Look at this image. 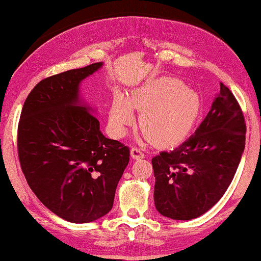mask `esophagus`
I'll use <instances>...</instances> for the list:
<instances>
[{
  "label": "esophagus",
  "mask_w": 261,
  "mask_h": 261,
  "mask_svg": "<svg viewBox=\"0 0 261 261\" xmlns=\"http://www.w3.org/2000/svg\"><path fill=\"white\" fill-rule=\"evenodd\" d=\"M130 155H132V158L135 160H140V159L145 158V154L141 152V149L138 147H133L130 149Z\"/></svg>",
  "instance_id": "1"
}]
</instances>
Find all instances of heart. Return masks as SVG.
I'll use <instances>...</instances> for the list:
<instances>
[{"instance_id": "obj_1", "label": "heart", "mask_w": 261, "mask_h": 261, "mask_svg": "<svg viewBox=\"0 0 261 261\" xmlns=\"http://www.w3.org/2000/svg\"><path fill=\"white\" fill-rule=\"evenodd\" d=\"M202 99L176 78L163 77L135 89L127 98L117 94L109 110V122L123 135L133 121V110L141 113L139 126L153 145L169 147L183 141L202 114Z\"/></svg>"}]
</instances>
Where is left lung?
<instances>
[{
  "instance_id": "left-lung-1",
  "label": "left lung",
  "mask_w": 261,
  "mask_h": 261,
  "mask_svg": "<svg viewBox=\"0 0 261 261\" xmlns=\"http://www.w3.org/2000/svg\"><path fill=\"white\" fill-rule=\"evenodd\" d=\"M246 123L226 85L194 135L152 158L154 204L163 216L192 220L213 208L233 180L245 149Z\"/></svg>"
}]
</instances>
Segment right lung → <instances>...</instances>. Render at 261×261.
<instances>
[{"label": "right lung", "mask_w": 261, "mask_h": 261, "mask_svg": "<svg viewBox=\"0 0 261 261\" xmlns=\"http://www.w3.org/2000/svg\"><path fill=\"white\" fill-rule=\"evenodd\" d=\"M95 63L47 77L27 96L17 127L21 169L46 208L72 223H88L113 208L129 148L106 138L80 84Z\"/></svg>", "instance_id": "right-lung-1"}]
</instances>
